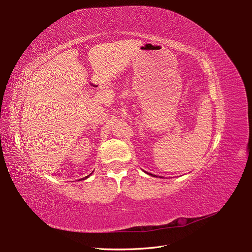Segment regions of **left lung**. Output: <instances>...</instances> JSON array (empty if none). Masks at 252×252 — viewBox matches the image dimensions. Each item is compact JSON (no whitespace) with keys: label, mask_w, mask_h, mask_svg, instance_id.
<instances>
[{"label":"left lung","mask_w":252,"mask_h":252,"mask_svg":"<svg viewBox=\"0 0 252 252\" xmlns=\"http://www.w3.org/2000/svg\"><path fill=\"white\" fill-rule=\"evenodd\" d=\"M149 175H151V176H153V175H152V174H149Z\"/></svg>","instance_id":"left-lung-1"}]
</instances>
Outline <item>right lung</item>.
Wrapping results in <instances>:
<instances>
[{
    "instance_id": "obj_1",
    "label": "right lung",
    "mask_w": 252,
    "mask_h": 252,
    "mask_svg": "<svg viewBox=\"0 0 252 252\" xmlns=\"http://www.w3.org/2000/svg\"><path fill=\"white\" fill-rule=\"evenodd\" d=\"M87 177H89V176H85V177H84V178H81V179H80V180H84V179H86V178H87Z\"/></svg>"
}]
</instances>
